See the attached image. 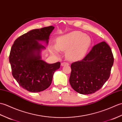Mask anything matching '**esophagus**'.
I'll list each match as a JSON object with an SVG mask.
<instances>
[{
    "label": "esophagus",
    "instance_id": "1",
    "mask_svg": "<svg viewBox=\"0 0 122 122\" xmlns=\"http://www.w3.org/2000/svg\"><path fill=\"white\" fill-rule=\"evenodd\" d=\"M69 64L68 63H67V62H63V63H61V66H69Z\"/></svg>",
    "mask_w": 122,
    "mask_h": 122
}]
</instances>
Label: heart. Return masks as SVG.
I'll list each match as a JSON object with an SVG mask.
<instances>
[{
  "label": "heart",
  "mask_w": 122,
  "mask_h": 122,
  "mask_svg": "<svg viewBox=\"0 0 122 122\" xmlns=\"http://www.w3.org/2000/svg\"><path fill=\"white\" fill-rule=\"evenodd\" d=\"M91 39L80 31H74L58 37L56 44L51 46V52L57 54L59 51H66L69 59H78L85 55L91 44Z\"/></svg>",
  "instance_id": "heart-1"
}]
</instances>
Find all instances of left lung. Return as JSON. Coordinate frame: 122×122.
Returning a JSON list of instances; mask_svg holds the SVG:
<instances>
[{
  "mask_svg": "<svg viewBox=\"0 0 122 122\" xmlns=\"http://www.w3.org/2000/svg\"><path fill=\"white\" fill-rule=\"evenodd\" d=\"M113 63L114 57L109 45L104 41L98 43L82 59L71 64L70 85L80 94L94 93L109 78Z\"/></svg>",
  "mask_w": 122,
  "mask_h": 122,
  "instance_id": "left-lung-1",
  "label": "left lung"
}]
</instances>
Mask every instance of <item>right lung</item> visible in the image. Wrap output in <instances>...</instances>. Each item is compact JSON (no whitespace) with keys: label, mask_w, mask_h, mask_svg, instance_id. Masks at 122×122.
I'll return each mask as SVG.
<instances>
[{"label":"right lung","mask_w":122,"mask_h":122,"mask_svg":"<svg viewBox=\"0 0 122 122\" xmlns=\"http://www.w3.org/2000/svg\"><path fill=\"white\" fill-rule=\"evenodd\" d=\"M53 26L34 29L19 36L11 48L9 62L12 75L21 87L31 92H39L48 88L54 73L60 62L49 64L41 59V50L45 48L37 41L48 43Z\"/></svg>","instance_id":"add662e5"}]
</instances>
